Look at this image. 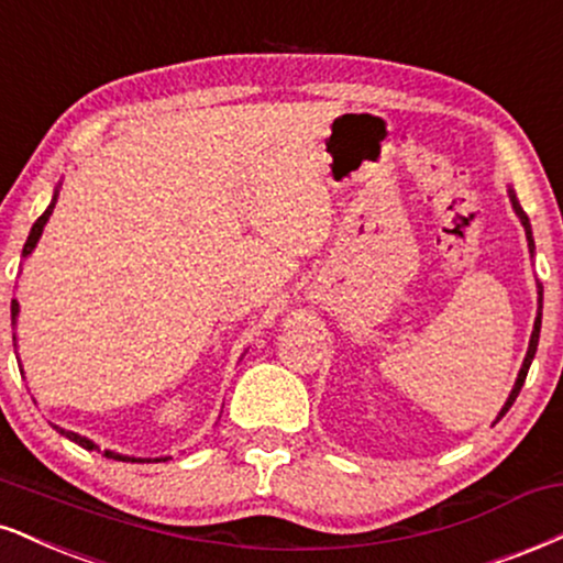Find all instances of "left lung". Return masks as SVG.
Returning a JSON list of instances; mask_svg holds the SVG:
<instances>
[{
	"label": "left lung",
	"instance_id": "obj_1",
	"mask_svg": "<svg viewBox=\"0 0 563 563\" xmlns=\"http://www.w3.org/2000/svg\"><path fill=\"white\" fill-rule=\"evenodd\" d=\"M509 201H511L514 212H517V217H519L521 228H525V235H527V246H530V254H534V239H532V225H530V217L525 214V209H521L519 199H517V194H514V188H511V186H509ZM540 324H543V286H540V283H538V317H534V324H532L530 346H527V356H525V362H521V369H519V375H517V383H514V388H511V393H509V398H506L504 409L498 411V417H504L506 411L511 409V404L517 401V396H519L521 385H525V377H527V372H530V364H532V358H534V351H538V341H540Z\"/></svg>",
	"mask_w": 563,
	"mask_h": 563
}]
</instances>
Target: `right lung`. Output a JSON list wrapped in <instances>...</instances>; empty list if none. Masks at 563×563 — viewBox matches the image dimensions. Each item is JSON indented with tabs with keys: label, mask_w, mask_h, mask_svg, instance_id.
<instances>
[{
	"label": "right lung",
	"mask_w": 563,
	"mask_h": 563,
	"mask_svg": "<svg viewBox=\"0 0 563 563\" xmlns=\"http://www.w3.org/2000/svg\"><path fill=\"white\" fill-rule=\"evenodd\" d=\"M59 186H63V183H59ZM59 186L54 188V196H52L49 207L44 209V214L38 217L36 222H33V228H31V233H29V241H25V246H23V260H25V256H31L33 249H36L38 239H42L46 220H49V217H52V209H54V205H57ZM10 311H12V328H15V324H18V314H20V303H18V299H12V303H10ZM12 341L18 343V338L12 335ZM54 428H57V424H54ZM57 430H59V435H65L67 440H73V443H78L80 449H86V451H99V445L93 443V440H88V438H84V435H78V432H73V430H63V428H57ZM101 453H104L107 459H114V462H167V459H170V456H159V459H135V456H125V453H118V451H101Z\"/></svg>",
	"instance_id": "add662e5"
}]
</instances>
